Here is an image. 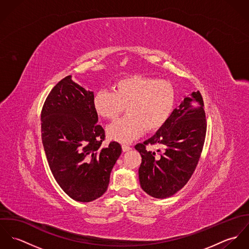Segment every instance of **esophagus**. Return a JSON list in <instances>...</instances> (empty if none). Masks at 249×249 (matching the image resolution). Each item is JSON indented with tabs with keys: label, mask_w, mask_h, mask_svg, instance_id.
I'll return each mask as SVG.
<instances>
[{
	"label": "esophagus",
	"mask_w": 249,
	"mask_h": 249,
	"mask_svg": "<svg viewBox=\"0 0 249 249\" xmlns=\"http://www.w3.org/2000/svg\"><path fill=\"white\" fill-rule=\"evenodd\" d=\"M122 148H123V151H129L130 149H131V146H129V145H127V144H125V143H124L123 145H122Z\"/></svg>",
	"instance_id": "esophagus-1"
}]
</instances>
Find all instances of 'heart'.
Instances as JSON below:
<instances>
[{"mask_svg":"<svg viewBox=\"0 0 249 249\" xmlns=\"http://www.w3.org/2000/svg\"><path fill=\"white\" fill-rule=\"evenodd\" d=\"M176 103L172 83L139 74L115 82L113 91L99 90L93 100L97 113L107 120L117 119L126 108L127 116L107 128L108 136L118 142H130L145 130L153 132L170 118Z\"/></svg>","mask_w":249,"mask_h":249,"instance_id":"obj_1","label":"heart"}]
</instances>
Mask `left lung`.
Returning a JSON list of instances; mask_svg holds the SVG:
<instances>
[{
    "mask_svg": "<svg viewBox=\"0 0 249 249\" xmlns=\"http://www.w3.org/2000/svg\"><path fill=\"white\" fill-rule=\"evenodd\" d=\"M204 102L199 91L186 97L165 124L148 140L137 143L142 163L139 179L142 190L155 198H166L182 189L193 176L206 136ZM159 144L155 154L147 145Z\"/></svg>",
    "mask_w": 249,
    "mask_h": 249,
    "instance_id": "left-lung-1",
    "label": "left lung"
}]
</instances>
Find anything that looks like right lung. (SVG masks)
I'll list each match as a JSON object with an SVG mask.
<instances>
[{"instance_id": "1", "label": "right lung", "mask_w": 249, "mask_h": 249, "mask_svg": "<svg viewBox=\"0 0 249 249\" xmlns=\"http://www.w3.org/2000/svg\"><path fill=\"white\" fill-rule=\"evenodd\" d=\"M94 94L61 79L41 111V136L46 157L60 188L73 200L90 202L108 188L111 171L122 153L119 142L103 146L106 132L98 123Z\"/></svg>"}]
</instances>
